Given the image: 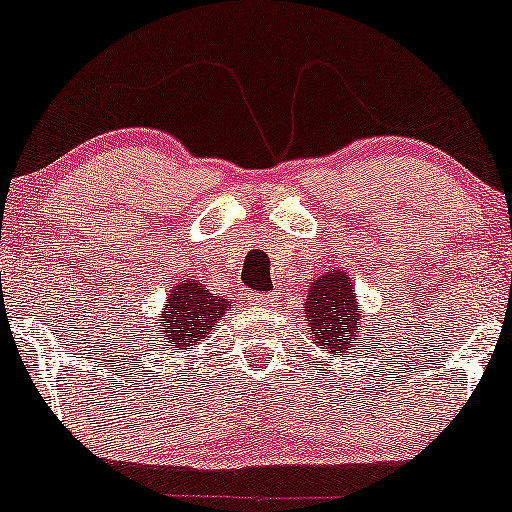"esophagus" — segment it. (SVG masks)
Masks as SVG:
<instances>
[{
  "label": "esophagus",
  "mask_w": 512,
  "mask_h": 512,
  "mask_svg": "<svg viewBox=\"0 0 512 512\" xmlns=\"http://www.w3.org/2000/svg\"><path fill=\"white\" fill-rule=\"evenodd\" d=\"M256 304H261V306H273V304H277V292H268V294H261L256 299Z\"/></svg>",
  "instance_id": "34e87169"
}]
</instances>
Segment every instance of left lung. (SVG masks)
Listing matches in <instances>:
<instances>
[{"label": "left lung", "instance_id": "8db88e82", "mask_svg": "<svg viewBox=\"0 0 512 512\" xmlns=\"http://www.w3.org/2000/svg\"><path fill=\"white\" fill-rule=\"evenodd\" d=\"M308 334L318 349L332 356H342L356 344L358 330L363 327V315L358 308L356 289L344 270L315 277L304 304Z\"/></svg>", "mask_w": 512, "mask_h": 512}]
</instances>
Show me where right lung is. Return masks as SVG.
Returning a JSON list of instances; mask_svg holds the SVG:
<instances>
[{
  "mask_svg": "<svg viewBox=\"0 0 512 512\" xmlns=\"http://www.w3.org/2000/svg\"><path fill=\"white\" fill-rule=\"evenodd\" d=\"M230 301L213 296L199 280H182L170 289L159 318L163 323L151 337L163 342L170 353L199 344L223 320Z\"/></svg>",
  "mask_w": 512,
  "mask_h": 512,
  "instance_id": "add662e5",
  "label": "right lung"
}]
</instances>
